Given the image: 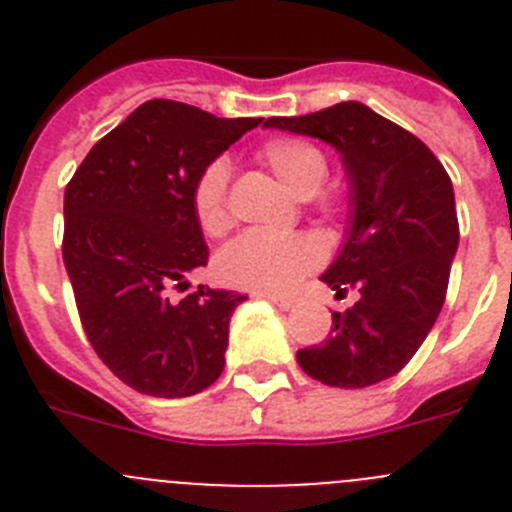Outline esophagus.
I'll return each instance as SVG.
<instances>
[{"instance_id": "esophagus-1", "label": "esophagus", "mask_w": 512, "mask_h": 512, "mask_svg": "<svg viewBox=\"0 0 512 512\" xmlns=\"http://www.w3.org/2000/svg\"><path fill=\"white\" fill-rule=\"evenodd\" d=\"M259 297L269 300L271 305H277L279 310H292V307H295V300H292V297H279V295H259Z\"/></svg>"}]
</instances>
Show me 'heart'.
Here are the masks:
<instances>
[{
    "label": "heart",
    "mask_w": 512,
    "mask_h": 512,
    "mask_svg": "<svg viewBox=\"0 0 512 512\" xmlns=\"http://www.w3.org/2000/svg\"><path fill=\"white\" fill-rule=\"evenodd\" d=\"M269 171L297 197H312L325 184L328 161L318 148L300 138H271L259 151ZM197 223L207 235H223L230 228L228 166H207L192 192ZM320 264V246L310 235L246 233L220 251L215 261L217 279L228 287L284 295Z\"/></svg>",
    "instance_id": "b5f03b06"
}]
</instances>
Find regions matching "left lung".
Instances as JSON below:
<instances>
[{
	"instance_id": "8db88e82",
	"label": "left lung",
	"mask_w": 512,
	"mask_h": 512,
	"mask_svg": "<svg viewBox=\"0 0 512 512\" xmlns=\"http://www.w3.org/2000/svg\"><path fill=\"white\" fill-rule=\"evenodd\" d=\"M266 128L307 135L341 156L348 182L346 238L323 271L359 302L333 312L330 336L297 351L302 372L330 387H372L395 377L431 333L459 248L454 187L431 148L361 102L300 117H271Z\"/></svg>"
}]
</instances>
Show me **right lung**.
Masks as SVG:
<instances>
[{
	"instance_id": "1",
	"label": "right lung",
	"mask_w": 512,
	"mask_h": 512,
	"mask_svg": "<svg viewBox=\"0 0 512 512\" xmlns=\"http://www.w3.org/2000/svg\"><path fill=\"white\" fill-rule=\"evenodd\" d=\"M261 117H215L151 99L104 135L63 194V264L89 343L110 372L153 397H189L225 366L230 315L248 295L171 287L207 264L192 192Z\"/></svg>"
}]
</instances>
